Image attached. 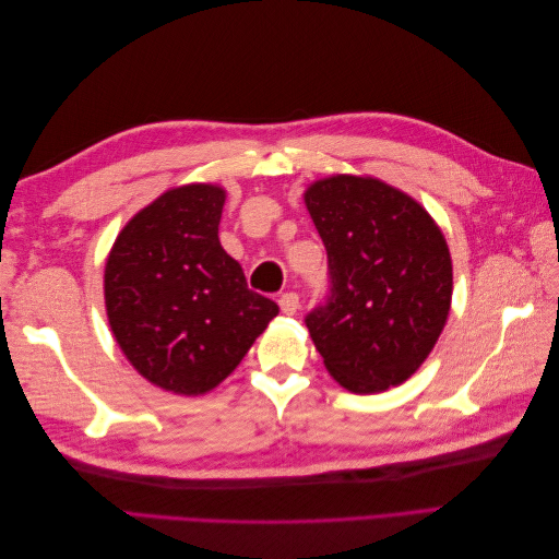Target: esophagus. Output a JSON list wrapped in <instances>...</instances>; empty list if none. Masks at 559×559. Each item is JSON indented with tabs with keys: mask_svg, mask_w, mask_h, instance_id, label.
<instances>
[{
	"mask_svg": "<svg viewBox=\"0 0 559 559\" xmlns=\"http://www.w3.org/2000/svg\"><path fill=\"white\" fill-rule=\"evenodd\" d=\"M298 306H300V298H298V294H294V292L284 294V296L280 298V308H282L284 314H296Z\"/></svg>",
	"mask_w": 559,
	"mask_h": 559,
	"instance_id": "esophagus-1",
	"label": "esophagus"
}]
</instances>
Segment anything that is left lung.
Segmentation results:
<instances>
[{
	"label": "left lung",
	"mask_w": 559,
	"mask_h": 559,
	"mask_svg": "<svg viewBox=\"0 0 559 559\" xmlns=\"http://www.w3.org/2000/svg\"><path fill=\"white\" fill-rule=\"evenodd\" d=\"M302 200L329 253L331 296L306 317L326 370L354 394L405 382L450 314L443 230L415 198L376 177L317 179Z\"/></svg>",
	"instance_id": "1"
}]
</instances>
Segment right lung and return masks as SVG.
Segmentation results:
<instances>
[{"mask_svg": "<svg viewBox=\"0 0 559 559\" xmlns=\"http://www.w3.org/2000/svg\"><path fill=\"white\" fill-rule=\"evenodd\" d=\"M226 191L183 183L134 214L105 263V306L118 347L165 392L222 384L277 317L218 242Z\"/></svg>", "mask_w": 559, "mask_h": 559, "instance_id": "obj_1", "label": "right lung"}]
</instances>
